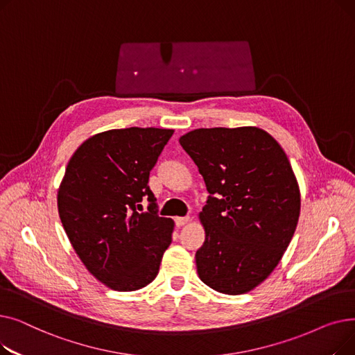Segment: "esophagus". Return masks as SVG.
Wrapping results in <instances>:
<instances>
[{
	"label": "esophagus",
	"mask_w": 355,
	"mask_h": 355,
	"mask_svg": "<svg viewBox=\"0 0 355 355\" xmlns=\"http://www.w3.org/2000/svg\"><path fill=\"white\" fill-rule=\"evenodd\" d=\"M189 220H190L189 217H175V218H174L177 227H181V226H184V225H187Z\"/></svg>",
	"instance_id": "34e87169"
}]
</instances>
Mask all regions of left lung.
Masks as SVG:
<instances>
[{"mask_svg":"<svg viewBox=\"0 0 355 355\" xmlns=\"http://www.w3.org/2000/svg\"><path fill=\"white\" fill-rule=\"evenodd\" d=\"M206 182V240L197 273L211 289L240 295L272 273L293 237L300 185L282 146L254 126L201 128L180 138Z\"/></svg>","mask_w":355,"mask_h":355,"instance_id":"1","label":"left lung"}]
</instances>
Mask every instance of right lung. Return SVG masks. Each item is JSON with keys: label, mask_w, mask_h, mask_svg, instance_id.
I'll use <instances>...</instances> for the list:
<instances>
[{"label": "right lung", "mask_w": 355, "mask_h": 355, "mask_svg": "<svg viewBox=\"0 0 355 355\" xmlns=\"http://www.w3.org/2000/svg\"><path fill=\"white\" fill-rule=\"evenodd\" d=\"M173 129H110L86 139L70 158L58 193L63 229L86 269L107 288L151 284L171 245L174 221L158 216L149 173ZM148 200L144 212L140 202Z\"/></svg>", "instance_id": "obj_1"}]
</instances>
